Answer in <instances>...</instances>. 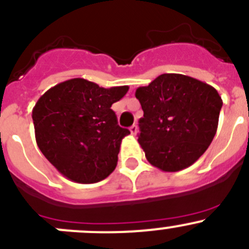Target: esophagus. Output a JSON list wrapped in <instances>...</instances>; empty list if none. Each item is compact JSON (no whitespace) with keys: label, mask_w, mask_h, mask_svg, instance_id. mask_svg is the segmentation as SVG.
<instances>
[{"label":"esophagus","mask_w":249,"mask_h":249,"mask_svg":"<svg viewBox=\"0 0 249 249\" xmlns=\"http://www.w3.org/2000/svg\"><path fill=\"white\" fill-rule=\"evenodd\" d=\"M129 131H131V133L133 134V136H136L137 132H138V126H137V124H133V126L129 127Z\"/></svg>","instance_id":"34e87169"}]
</instances>
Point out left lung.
Listing matches in <instances>:
<instances>
[{"label":"left lung","instance_id":"left-lung-1","mask_svg":"<svg viewBox=\"0 0 249 249\" xmlns=\"http://www.w3.org/2000/svg\"><path fill=\"white\" fill-rule=\"evenodd\" d=\"M136 98L144 112L138 142L153 166L176 172L205 153L222 107L215 88L188 75L165 73L139 87Z\"/></svg>","mask_w":249,"mask_h":249}]
</instances>
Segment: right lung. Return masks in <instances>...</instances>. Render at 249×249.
Masks as SVG:
<instances>
[{"label": "right lung", "mask_w": 249, "mask_h": 249, "mask_svg": "<svg viewBox=\"0 0 249 249\" xmlns=\"http://www.w3.org/2000/svg\"><path fill=\"white\" fill-rule=\"evenodd\" d=\"M127 91V85L105 89L73 78L40 96L32 115L35 139L63 176L95 183L115 170L121 142L131 132L118 126L111 106Z\"/></svg>", "instance_id": "obj_1"}]
</instances>
